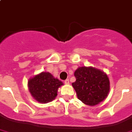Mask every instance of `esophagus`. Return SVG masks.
<instances>
[{"label":"esophagus","mask_w":132,"mask_h":132,"mask_svg":"<svg viewBox=\"0 0 132 132\" xmlns=\"http://www.w3.org/2000/svg\"><path fill=\"white\" fill-rule=\"evenodd\" d=\"M64 83H65V84H66V85H69V80L68 79H66V80H64Z\"/></svg>","instance_id":"34e87169"}]
</instances>
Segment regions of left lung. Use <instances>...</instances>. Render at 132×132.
<instances>
[{
    "mask_svg": "<svg viewBox=\"0 0 132 132\" xmlns=\"http://www.w3.org/2000/svg\"><path fill=\"white\" fill-rule=\"evenodd\" d=\"M76 81L72 82L78 99L93 106L103 101L109 91V80L105 73L93 67L82 66L75 72Z\"/></svg>",
    "mask_w": 132,
    "mask_h": 132,
    "instance_id": "1",
    "label": "left lung"
}]
</instances>
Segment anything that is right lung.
Instances as JSON below:
<instances>
[{
  "label": "right lung",
  "instance_id": "add662e5",
  "mask_svg": "<svg viewBox=\"0 0 132 132\" xmlns=\"http://www.w3.org/2000/svg\"><path fill=\"white\" fill-rule=\"evenodd\" d=\"M63 83L50 72H42L29 79V89L35 100L41 103L52 101L57 96V88Z\"/></svg>",
  "mask_w": 132,
  "mask_h": 132
}]
</instances>
